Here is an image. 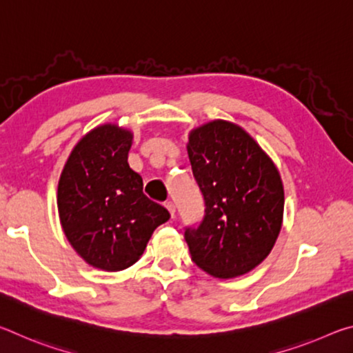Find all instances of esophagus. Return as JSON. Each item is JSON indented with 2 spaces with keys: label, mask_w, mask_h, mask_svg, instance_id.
<instances>
[{
  "label": "esophagus",
  "mask_w": 353,
  "mask_h": 353,
  "mask_svg": "<svg viewBox=\"0 0 353 353\" xmlns=\"http://www.w3.org/2000/svg\"><path fill=\"white\" fill-rule=\"evenodd\" d=\"M165 207L168 208V212L171 213V216L174 218V214H176V204H174V202H172V201H166V202H165Z\"/></svg>",
  "instance_id": "obj_1"
}]
</instances>
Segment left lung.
<instances>
[{
	"label": "left lung",
	"instance_id": "8db88e82",
	"mask_svg": "<svg viewBox=\"0 0 353 353\" xmlns=\"http://www.w3.org/2000/svg\"><path fill=\"white\" fill-rule=\"evenodd\" d=\"M204 216L185 227L191 260L218 279L238 277L266 259L283 218V185L272 160L246 130L207 123L188 139Z\"/></svg>",
	"mask_w": 353,
	"mask_h": 353
}]
</instances>
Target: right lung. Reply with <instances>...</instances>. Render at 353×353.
Instances as JSON below:
<instances>
[{"mask_svg": "<svg viewBox=\"0 0 353 353\" xmlns=\"http://www.w3.org/2000/svg\"><path fill=\"white\" fill-rule=\"evenodd\" d=\"M132 134L117 124L93 129L77 143L57 188L62 229L88 265L121 271L140 259L170 212L143 193V179L130 168Z\"/></svg>", "mask_w": 353, "mask_h": 353, "instance_id": "obj_1", "label": "right lung"}]
</instances>
